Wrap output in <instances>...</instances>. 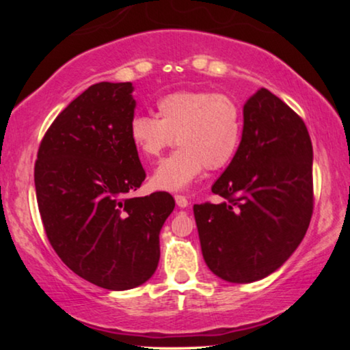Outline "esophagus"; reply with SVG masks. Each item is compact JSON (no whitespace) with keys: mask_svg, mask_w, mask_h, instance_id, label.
<instances>
[{"mask_svg":"<svg viewBox=\"0 0 350 350\" xmlns=\"http://www.w3.org/2000/svg\"><path fill=\"white\" fill-rule=\"evenodd\" d=\"M175 202H176V205H178L180 208H186L189 205L188 199H186L185 196H175Z\"/></svg>","mask_w":350,"mask_h":350,"instance_id":"1","label":"esophagus"}]
</instances>
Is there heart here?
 <instances>
[{
	"instance_id": "obj_1",
	"label": "heart",
	"mask_w": 350,
	"mask_h": 350,
	"mask_svg": "<svg viewBox=\"0 0 350 350\" xmlns=\"http://www.w3.org/2000/svg\"><path fill=\"white\" fill-rule=\"evenodd\" d=\"M157 116L135 114L129 124L132 145L156 159L175 140L181 146L157 165L152 185L183 191L204 169L226 167L242 140V109L232 97L208 90H178L157 100Z\"/></svg>"
}]
</instances>
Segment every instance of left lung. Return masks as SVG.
<instances>
[{
  "label": "left lung",
  "mask_w": 350,
  "mask_h": 350,
  "mask_svg": "<svg viewBox=\"0 0 350 350\" xmlns=\"http://www.w3.org/2000/svg\"><path fill=\"white\" fill-rule=\"evenodd\" d=\"M221 204L194 205L208 269L250 284L279 269L312 217V143L298 114L267 89L243 105L237 154L215 181Z\"/></svg>",
  "instance_id": "1"
}]
</instances>
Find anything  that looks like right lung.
Listing matches in <instances>:
<instances>
[{"label": "right lung", "instance_id": "obj_1", "mask_svg": "<svg viewBox=\"0 0 350 350\" xmlns=\"http://www.w3.org/2000/svg\"><path fill=\"white\" fill-rule=\"evenodd\" d=\"M132 83H98L52 122L35 164L47 239L75 274L107 290L145 284L159 262V234L174 212L169 193L132 198L145 170L129 137Z\"/></svg>", "mask_w": 350, "mask_h": 350}]
</instances>
